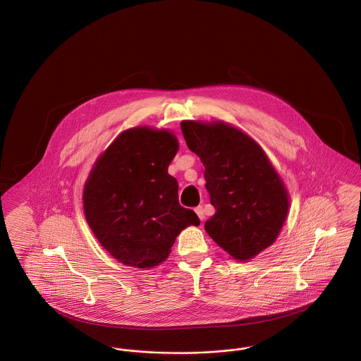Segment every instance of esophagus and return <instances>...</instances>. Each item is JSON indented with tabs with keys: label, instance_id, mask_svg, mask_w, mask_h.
<instances>
[{
	"label": "esophagus",
	"instance_id": "obj_1",
	"mask_svg": "<svg viewBox=\"0 0 361 361\" xmlns=\"http://www.w3.org/2000/svg\"><path fill=\"white\" fill-rule=\"evenodd\" d=\"M195 212H197V214H198V217H200V220L204 219V212H203V207H202V206L195 207Z\"/></svg>",
	"mask_w": 361,
	"mask_h": 361
}]
</instances>
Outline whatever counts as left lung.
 Segmentation results:
<instances>
[{
    "mask_svg": "<svg viewBox=\"0 0 361 361\" xmlns=\"http://www.w3.org/2000/svg\"><path fill=\"white\" fill-rule=\"evenodd\" d=\"M188 148L204 166L216 213L206 233L234 259L247 260L270 246L288 214V195L263 149L238 128L183 121Z\"/></svg>",
    "mask_w": 361,
    "mask_h": 361,
    "instance_id": "8db88e82",
    "label": "left lung"
}]
</instances>
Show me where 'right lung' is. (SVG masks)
Returning <instances> with one entry per match:
<instances>
[{"label":"right lung","mask_w":361,"mask_h":361,"mask_svg":"<svg viewBox=\"0 0 361 361\" xmlns=\"http://www.w3.org/2000/svg\"><path fill=\"white\" fill-rule=\"evenodd\" d=\"M178 149L166 130L131 128L95 163L84 188V213L99 243L121 263L149 269L166 260L176 237L200 217L178 202L167 167Z\"/></svg>","instance_id":"right-lung-1"}]
</instances>
